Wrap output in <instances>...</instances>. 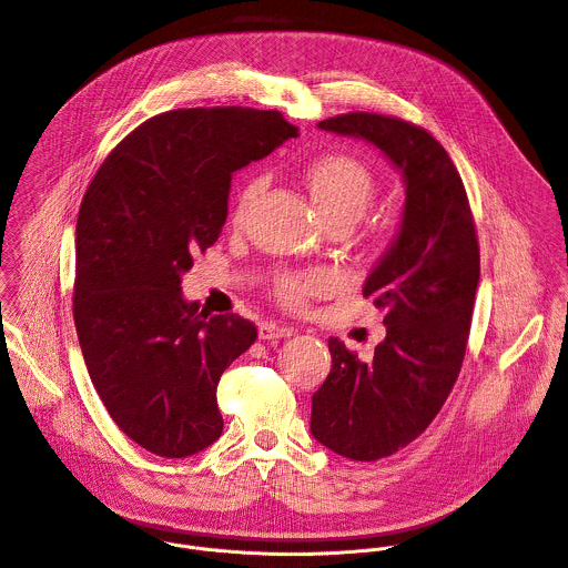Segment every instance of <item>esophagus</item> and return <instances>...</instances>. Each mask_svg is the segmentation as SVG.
Wrapping results in <instances>:
<instances>
[{
	"label": "esophagus",
	"mask_w": 568,
	"mask_h": 568,
	"mask_svg": "<svg viewBox=\"0 0 568 568\" xmlns=\"http://www.w3.org/2000/svg\"><path fill=\"white\" fill-rule=\"evenodd\" d=\"M294 333H296L294 328L281 326V323H274V321H265V323H261V328H258L261 339H285V337H292Z\"/></svg>",
	"instance_id": "1"
}]
</instances>
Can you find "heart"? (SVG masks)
I'll list each match as a JSON object with an SVG mask.
<instances>
[{
    "label": "heart",
    "mask_w": 568,
    "mask_h": 568,
    "mask_svg": "<svg viewBox=\"0 0 568 568\" xmlns=\"http://www.w3.org/2000/svg\"><path fill=\"white\" fill-rule=\"evenodd\" d=\"M312 200L323 220L357 222L375 197L373 171L353 154L333 152L314 159L305 173ZM263 189V180H252L242 189L235 206V220L245 217ZM333 276L326 272H292L276 278V298L287 307H303L312 296L331 287Z\"/></svg>",
    "instance_id": "1"
}]
</instances>
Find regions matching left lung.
Returning a JSON list of instances; mask_svg holds the SVG:
<instances>
[{"mask_svg":"<svg viewBox=\"0 0 568 568\" xmlns=\"http://www.w3.org/2000/svg\"><path fill=\"white\" fill-rule=\"evenodd\" d=\"M318 128L373 143L404 182L397 235L364 283V296L384 310L386 337L371 362L331 337L333 368L312 395V436L344 458L377 460L416 440L454 388L480 274L478 240L463 180L427 130L368 112Z\"/></svg>","mask_w":568,"mask_h":568,"instance_id":"8db88e82","label":"left lung"}]
</instances>
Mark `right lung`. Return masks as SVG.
<instances>
[{
    "label": "right lung",
    "instance_id": "1",
    "mask_svg": "<svg viewBox=\"0 0 568 568\" xmlns=\"http://www.w3.org/2000/svg\"><path fill=\"white\" fill-rule=\"evenodd\" d=\"M292 136L276 110L164 112L108 154L80 204V351L112 420L156 456H193L222 434L220 375L258 333L186 301L182 274L226 222L231 175Z\"/></svg>",
    "mask_w": 568,
    "mask_h": 568
}]
</instances>
